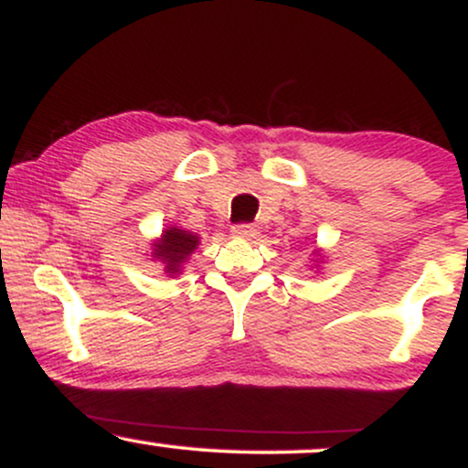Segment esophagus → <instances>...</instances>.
Masks as SVG:
<instances>
[{
  "label": "esophagus",
  "instance_id": "obj_1",
  "mask_svg": "<svg viewBox=\"0 0 468 468\" xmlns=\"http://www.w3.org/2000/svg\"><path fill=\"white\" fill-rule=\"evenodd\" d=\"M230 233L235 235V238H241V239H249L252 235L257 233L255 224H235L233 229H230Z\"/></svg>",
  "mask_w": 468,
  "mask_h": 468
}]
</instances>
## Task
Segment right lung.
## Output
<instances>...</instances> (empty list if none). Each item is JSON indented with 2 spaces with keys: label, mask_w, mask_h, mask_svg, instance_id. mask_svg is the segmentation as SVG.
Listing matches in <instances>:
<instances>
[{
  "label": "right lung",
  "mask_w": 468,
  "mask_h": 468,
  "mask_svg": "<svg viewBox=\"0 0 468 468\" xmlns=\"http://www.w3.org/2000/svg\"><path fill=\"white\" fill-rule=\"evenodd\" d=\"M196 246L197 235L182 229H169L165 230L158 244H154V257L163 261L165 272L178 275L182 264H185V260L189 257V252L196 250Z\"/></svg>",
  "instance_id": "obj_1"
}]
</instances>
